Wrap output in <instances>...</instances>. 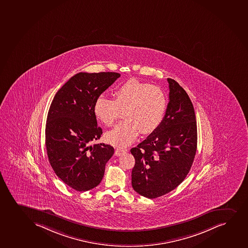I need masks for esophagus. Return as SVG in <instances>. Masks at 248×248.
Listing matches in <instances>:
<instances>
[{"label": "esophagus", "instance_id": "esophagus-1", "mask_svg": "<svg viewBox=\"0 0 248 248\" xmlns=\"http://www.w3.org/2000/svg\"><path fill=\"white\" fill-rule=\"evenodd\" d=\"M127 152H128V149H117L114 154H115L116 156H120L123 154H125Z\"/></svg>", "mask_w": 248, "mask_h": 248}]
</instances>
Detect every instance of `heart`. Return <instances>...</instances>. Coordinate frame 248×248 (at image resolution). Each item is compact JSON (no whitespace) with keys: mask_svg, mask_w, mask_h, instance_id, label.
Masks as SVG:
<instances>
[{"mask_svg":"<svg viewBox=\"0 0 248 248\" xmlns=\"http://www.w3.org/2000/svg\"><path fill=\"white\" fill-rule=\"evenodd\" d=\"M113 99L100 96L95 100L93 113L106 126L114 124L120 110L125 120L106 134L108 143L125 147L139 135L151 134L163 121L168 99L161 88L130 79L113 91Z\"/></svg>","mask_w":248,"mask_h":248,"instance_id":"obj_1","label":"heart"}]
</instances>
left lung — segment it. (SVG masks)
Listing matches in <instances>:
<instances>
[{
  "label": "left lung",
  "mask_w": 248,
  "mask_h": 248,
  "mask_svg": "<svg viewBox=\"0 0 248 248\" xmlns=\"http://www.w3.org/2000/svg\"><path fill=\"white\" fill-rule=\"evenodd\" d=\"M169 102L160 125L130 150L135 158L132 186L145 198L175 189L189 172L195 157L198 132L195 112L186 91L168 78Z\"/></svg>",
  "instance_id": "obj_1"
}]
</instances>
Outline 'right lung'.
Returning <instances> with one entry per match:
<instances>
[{"label":"right lung","instance_id":"obj_1","mask_svg":"<svg viewBox=\"0 0 248 248\" xmlns=\"http://www.w3.org/2000/svg\"><path fill=\"white\" fill-rule=\"evenodd\" d=\"M119 77L114 72L76 74L50 104L46 124L49 162L58 178L76 191L98 186L114 155L112 146L91 143L102 134L93 113L95 100Z\"/></svg>","mask_w":248,"mask_h":248}]
</instances>
